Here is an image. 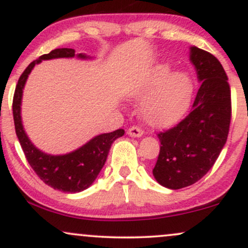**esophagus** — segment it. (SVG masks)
Wrapping results in <instances>:
<instances>
[{
    "label": "esophagus",
    "instance_id": "obj_1",
    "mask_svg": "<svg viewBox=\"0 0 248 248\" xmlns=\"http://www.w3.org/2000/svg\"><path fill=\"white\" fill-rule=\"evenodd\" d=\"M127 134L129 136H132V138H141V136L143 135V130H142L141 128L133 126V127H130L129 129H128Z\"/></svg>",
    "mask_w": 248,
    "mask_h": 248
}]
</instances>
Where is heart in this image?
Returning <instances> with one entry per match:
<instances>
[{"mask_svg": "<svg viewBox=\"0 0 248 248\" xmlns=\"http://www.w3.org/2000/svg\"><path fill=\"white\" fill-rule=\"evenodd\" d=\"M192 77L186 71L171 72V66L158 64L128 91L132 99H143L140 114L149 126L168 127L181 120L191 104Z\"/></svg>", "mask_w": 248, "mask_h": 248, "instance_id": "b5f03b06", "label": "heart"}]
</instances>
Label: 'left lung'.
Segmentation results:
<instances>
[{
	"label": "left lung",
	"mask_w": 248,
	"mask_h": 248,
	"mask_svg": "<svg viewBox=\"0 0 248 248\" xmlns=\"http://www.w3.org/2000/svg\"><path fill=\"white\" fill-rule=\"evenodd\" d=\"M190 62L201 86L190 114L158 134L161 148L153 169L156 181L171 190L206 175L226 143L231 122V90L220 62L196 46L190 47Z\"/></svg>",
	"instance_id": "8db88e82"
}]
</instances>
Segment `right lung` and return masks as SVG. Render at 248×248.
Masks as SVG:
<instances>
[{
	"label": "right lung",
	"mask_w": 248,
	"mask_h": 248,
	"mask_svg": "<svg viewBox=\"0 0 248 248\" xmlns=\"http://www.w3.org/2000/svg\"><path fill=\"white\" fill-rule=\"evenodd\" d=\"M73 57L79 59H91V57L85 53L76 55L73 49L64 47L52 50L47 55H43L37 61H33L19 77L13 101L16 135L31 168L45 184L55 190L69 193L80 192L92 186L107 160L112 143L124 134V129L100 134L91 139L84 146L64 155H51L42 152L28 138L21 116L22 96L28 77L35 65L39 64L42 61Z\"/></svg>",
	"instance_id": "obj_1"
}]
</instances>
